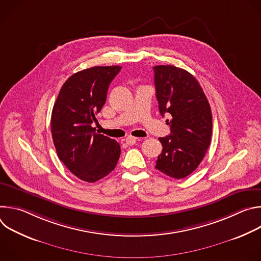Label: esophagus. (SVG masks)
<instances>
[{
    "label": "esophagus",
    "instance_id": "34e87169",
    "mask_svg": "<svg viewBox=\"0 0 261 261\" xmlns=\"http://www.w3.org/2000/svg\"><path fill=\"white\" fill-rule=\"evenodd\" d=\"M137 140H139V139L136 138V137H134V136H128V137L126 138V142H127L128 144H130V145H133L134 143H136Z\"/></svg>",
    "mask_w": 261,
    "mask_h": 261
}]
</instances>
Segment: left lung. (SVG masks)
I'll return each mask as SVG.
<instances>
[{"mask_svg":"<svg viewBox=\"0 0 261 261\" xmlns=\"http://www.w3.org/2000/svg\"><path fill=\"white\" fill-rule=\"evenodd\" d=\"M154 73L160 114L171 116L170 134L159 138L163 148L156 169L179 179L198 167L207 151L212 110L199 83L188 71L160 65L154 67Z\"/></svg>","mask_w":261,"mask_h":261,"instance_id":"8db88e82","label":"left lung"}]
</instances>
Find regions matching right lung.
<instances>
[{
	"label": "right lung",
	"instance_id": "add662e5",
	"mask_svg": "<svg viewBox=\"0 0 261 261\" xmlns=\"http://www.w3.org/2000/svg\"><path fill=\"white\" fill-rule=\"evenodd\" d=\"M121 66H96L74 73L63 85L51 113V135L57 154L79 178L95 182L113 171L120 144L92 126L97 123L110 83Z\"/></svg>",
	"mask_w": 261,
	"mask_h": 261
}]
</instances>
